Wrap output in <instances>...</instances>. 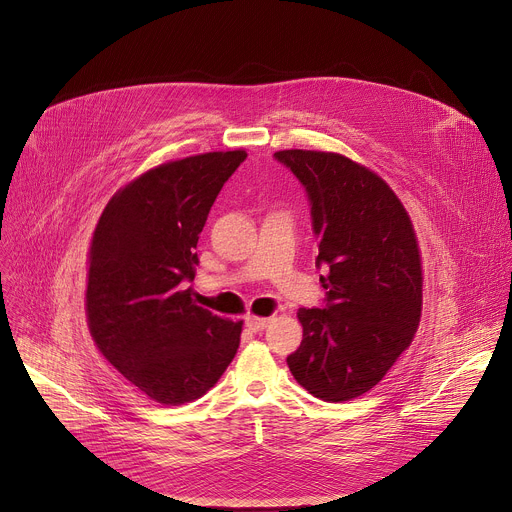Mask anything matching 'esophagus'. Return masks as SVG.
<instances>
[{"instance_id": "esophagus-1", "label": "esophagus", "mask_w": 512, "mask_h": 512, "mask_svg": "<svg viewBox=\"0 0 512 512\" xmlns=\"http://www.w3.org/2000/svg\"><path fill=\"white\" fill-rule=\"evenodd\" d=\"M269 317H257V315H247V319H245V325L251 329V331H263L267 325H269Z\"/></svg>"}]
</instances>
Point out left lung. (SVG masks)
<instances>
[{
  "label": "left lung",
  "instance_id": "obj_1",
  "mask_svg": "<svg viewBox=\"0 0 512 512\" xmlns=\"http://www.w3.org/2000/svg\"><path fill=\"white\" fill-rule=\"evenodd\" d=\"M311 203L323 309L297 311L303 339L287 366L309 394L348 402L372 390L412 344L422 259L410 215L368 166L323 150H279Z\"/></svg>",
  "mask_w": 512,
  "mask_h": 512
}]
</instances>
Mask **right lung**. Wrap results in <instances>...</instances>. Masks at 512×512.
Wrapping results in <instances>:
<instances>
[{
	"mask_svg": "<svg viewBox=\"0 0 512 512\" xmlns=\"http://www.w3.org/2000/svg\"><path fill=\"white\" fill-rule=\"evenodd\" d=\"M243 148L158 164L104 207L88 253L86 319L100 354L164 406L205 396L233 362L243 321L193 301L195 253Z\"/></svg>",
	"mask_w": 512,
	"mask_h": 512,
	"instance_id": "1",
	"label": "right lung"
}]
</instances>
